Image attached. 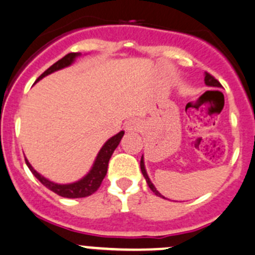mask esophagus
Wrapping results in <instances>:
<instances>
[{
  "instance_id": "34e87169",
  "label": "esophagus",
  "mask_w": 255,
  "mask_h": 255,
  "mask_svg": "<svg viewBox=\"0 0 255 255\" xmlns=\"http://www.w3.org/2000/svg\"><path fill=\"white\" fill-rule=\"evenodd\" d=\"M142 127V123L139 122L138 120H130L129 122L127 123V126H126V128H127V130H130V132H135V130H139Z\"/></svg>"
}]
</instances>
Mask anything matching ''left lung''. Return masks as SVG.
Listing matches in <instances>:
<instances>
[{"instance_id":"left-lung-1","label":"left lung","mask_w":255,"mask_h":255,"mask_svg":"<svg viewBox=\"0 0 255 255\" xmlns=\"http://www.w3.org/2000/svg\"><path fill=\"white\" fill-rule=\"evenodd\" d=\"M205 83H206V85H209V87H221V84H220V83H219V80H218V79H215V78H214L213 75H211V74H209V73H206V74H205ZM141 171H142V173H143L144 178H146L147 185H148V187H149V189H151L152 191H153L154 194L157 195V196H161V197H163L162 195L160 194V192L157 191V190H156V187L153 186V184H152V182H151V180H149L148 175H147V172H146V168H144L143 156H142V158H141ZM163 199H165V197H163Z\"/></svg>"}]
</instances>
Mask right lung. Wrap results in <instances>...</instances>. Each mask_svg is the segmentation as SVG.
<instances>
[{"instance_id": "right-lung-1", "label": "right lung", "mask_w": 255, "mask_h": 255, "mask_svg": "<svg viewBox=\"0 0 255 255\" xmlns=\"http://www.w3.org/2000/svg\"><path fill=\"white\" fill-rule=\"evenodd\" d=\"M79 54L77 52H70V54H66L64 58H61L60 60L56 61L55 64H52L49 69L44 71V73L37 78V80H40L41 78H44L45 75L47 74H51L52 71H56L59 69H63L65 66L70 65L71 63L74 61V59L77 58ZM123 134L125 132H120L118 134L113 135L112 138H109L108 141L104 143V146L102 147V149L99 151L98 156H97V160H95L94 165H93V168L90 170V172L88 173L85 177H83L80 181L78 182H74V184H69V185H58V184H54V182L49 181L46 180L45 177H42L41 175L36 172V171L32 168V166L28 163V161L26 160V165L28 166L30 171L35 175V177L41 182L44 186H46L47 189L51 190L52 192H55L58 194L59 196H63V197H69V199H77V197H85V196H89V195L94 194L97 190L99 189L101 186L102 181H103V178L106 177L107 175V170H108V162L111 160L112 154H113L114 149L117 148V146L120 144L121 139H122Z\"/></svg>"}]
</instances>
